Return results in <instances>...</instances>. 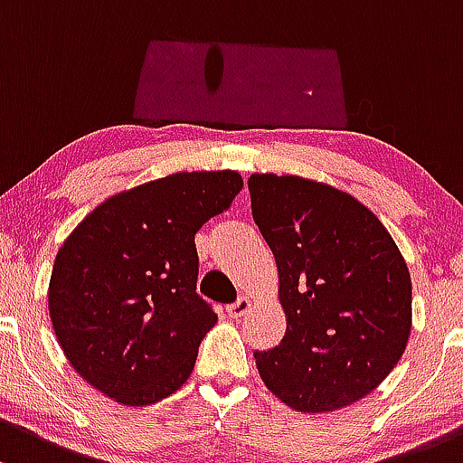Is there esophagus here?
I'll list each match as a JSON object with an SVG mask.
<instances>
[{
  "label": "esophagus",
  "instance_id": "obj_1",
  "mask_svg": "<svg viewBox=\"0 0 463 463\" xmlns=\"http://www.w3.org/2000/svg\"><path fill=\"white\" fill-rule=\"evenodd\" d=\"M250 306H252V301L248 299V297H240V299H237L235 304L228 306L226 310H228V315H231V319H240V317H244L248 310H250Z\"/></svg>",
  "mask_w": 463,
  "mask_h": 463
}]
</instances>
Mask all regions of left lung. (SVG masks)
I'll return each instance as SVG.
<instances>
[{"instance_id":"1","label":"left lung","mask_w":463,"mask_h":463,"mask_svg":"<svg viewBox=\"0 0 463 463\" xmlns=\"http://www.w3.org/2000/svg\"><path fill=\"white\" fill-rule=\"evenodd\" d=\"M248 191L286 313L279 346L255 353L261 379L301 412L366 397L411 335L412 284L397 244L362 202L328 184L255 173Z\"/></svg>"}]
</instances>
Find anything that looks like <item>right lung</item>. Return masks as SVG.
Returning a JSON list of instances; mask_svg holds the SVG:
<instances>
[{
	"label": "right lung",
	"instance_id": "right-lung-1",
	"mask_svg": "<svg viewBox=\"0 0 463 463\" xmlns=\"http://www.w3.org/2000/svg\"><path fill=\"white\" fill-rule=\"evenodd\" d=\"M241 186L235 170L175 173L113 194L68 235L48 310L66 359L92 388L148 406L191 377L217 321L197 295L194 235Z\"/></svg>",
	"mask_w": 463,
	"mask_h": 463
}]
</instances>
